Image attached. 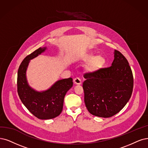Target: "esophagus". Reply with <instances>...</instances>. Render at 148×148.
<instances>
[{
  "label": "esophagus",
  "instance_id": "obj_1",
  "mask_svg": "<svg viewBox=\"0 0 148 148\" xmlns=\"http://www.w3.org/2000/svg\"><path fill=\"white\" fill-rule=\"evenodd\" d=\"M74 82L76 85H80L82 84V80L80 78L76 77L75 79H74Z\"/></svg>",
  "mask_w": 148,
  "mask_h": 148
}]
</instances>
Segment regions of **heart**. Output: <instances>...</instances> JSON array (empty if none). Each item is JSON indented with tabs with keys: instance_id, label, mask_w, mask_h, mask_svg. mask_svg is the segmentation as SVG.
Instances as JSON below:
<instances>
[{
	"instance_id": "obj_1",
	"label": "heart",
	"mask_w": 148,
	"mask_h": 148,
	"mask_svg": "<svg viewBox=\"0 0 148 148\" xmlns=\"http://www.w3.org/2000/svg\"><path fill=\"white\" fill-rule=\"evenodd\" d=\"M86 60L87 61H92L90 63L89 68L90 71H95L101 68L102 66L104 64L106 60L102 56H97L96 57L94 54L90 53L86 57Z\"/></svg>"
}]
</instances>
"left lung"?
Returning <instances> with one entry per match:
<instances>
[{
	"label": "left lung",
	"mask_w": 148,
	"mask_h": 148,
	"mask_svg": "<svg viewBox=\"0 0 148 148\" xmlns=\"http://www.w3.org/2000/svg\"><path fill=\"white\" fill-rule=\"evenodd\" d=\"M83 83L84 101L88 112L98 117L110 118L121 111L132 93L134 79L127 59L118 51L109 68L86 73Z\"/></svg>",
	"instance_id": "8db88e82"
}]
</instances>
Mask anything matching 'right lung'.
I'll list each match as a JSON object with an SVG mask.
<instances>
[{
	"instance_id": "obj_1",
	"label": "right lung",
	"mask_w": 148,
	"mask_h": 148,
	"mask_svg": "<svg viewBox=\"0 0 148 148\" xmlns=\"http://www.w3.org/2000/svg\"><path fill=\"white\" fill-rule=\"evenodd\" d=\"M46 47H40L27 56L22 62L18 71V92L23 104L35 116L49 119L58 116L63 110L64 96L73 86L72 78L57 81L45 91H38L29 85L26 71L30 60L45 52Z\"/></svg>"
}]
</instances>
